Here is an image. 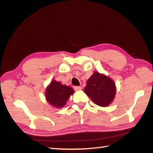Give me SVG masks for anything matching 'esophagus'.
I'll use <instances>...</instances> for the list:
<instances>
[{
    "label": "esophagus",
    "instance_id": "obj_1",
    "mask_svg": "<svg viewBox=\"0 0 153 153\" xmlns=\"http://www.w3.org/2000/svg\"><path fill=\"white\" fill-rule=\"evenodd\" d=\"M74 89L76 90V91H79V90H81L82 89V88L81 87H79V86H75L74 87Z\"/></svg>",
    "mask_w": 153,
    "mask_h": 153
}]
</instances>
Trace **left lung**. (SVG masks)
Wrapping results in <instances>:
<instances>
[{
  "label": "left lung",
  "instance_id": "8db88e82",
  "mask_svg": "<svg viewBox=\"0 0 153 153\" xmlns=\"http://www.w3.org/2000/svg\"><path fill=\"white\" fill-rule=\"evenodd\" d=\"M116 87L114 81L106 75L95 71L87 82L84 92L100 106H109L114 99Z\"/></svg>",
  "mask_w": 153,
  "mask_h": 153
}]
</instances>
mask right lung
<instances>
[{
    "instance_id": "1",
    "label": "right lung",
    "mask_w": 153,
    "mask_h": 153,
    "mask_svg": "<svg viewBox=\"0 0 153 153\" xmlns=\"http://www.w3.org/2000/svg\"><path fill=\"white\" fill-rule=\"evenodd\" d=\"M74 93V90L71 87L52 80L45 90V98L51 105L60 108L65 106Z\"/></svg>"
}]
</instances>
